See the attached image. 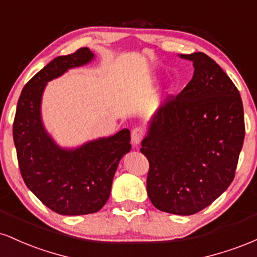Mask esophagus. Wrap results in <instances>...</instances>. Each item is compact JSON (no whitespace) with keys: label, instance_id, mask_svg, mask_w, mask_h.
Returning <instances> with one entry per match:
<instances>
[{"label":"esophagus","instance_id":"esophagus-1","mask_svg":"<svg viewBox=\"0 0 257 257\" xmlns=\"http://www.w3.org/2000/svg\"><path fill=\"white\" fill-rule=\"evenodd\" d=\"M144 138V131L141 128H134L132 131V144L134 146L139 145Z\"/></svg>","mask_w":257,"mask_h":257}]
</instances>
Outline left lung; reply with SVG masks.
Listing matches in <instances>:
<instances>
[{
	"label": "left lung",
	"instance_id": "8db88e82",
	"mask_svg": "<svg viewBox=\"0 0 257 257\" xmlns=\"http://www.w3.org/2000/svg\"><path fill=\"white\" fill-rule=\"evenodd\" d=\"M193 77L169 95L150 122L140 151L150 163L147 194L158 210L192 215L210 205L234 179L245 135L240 94L202 52L180 54Z\"/></svg>",
	"mask_w": 257,
	"mask_h": 257
}]
</instances>
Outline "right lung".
<instances>
[{"instance_id": "add662e5", "label": "right lung", "mask_w": 257, "mask_h": 257, "mask_svg": "<svg viewBox=\"0 0 257 257\" xmlns=\"http://www.w3.org/2000/svg\"><path fill=\"white\" fill-rule=\"evenodd\" d=\"M93 59L87 47L53 59L25 84L18 100L13 140L20 174L29 190L60 215L99 211L110 197L120 158L132 149L128 129L73 150L61 149L44 129L41 101L47 82Z\"/></svg>"}]
</instances>
